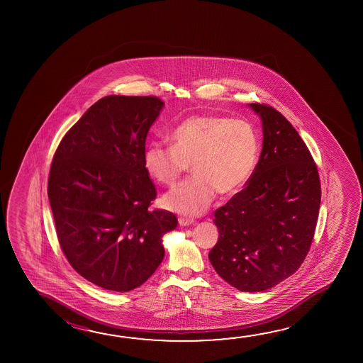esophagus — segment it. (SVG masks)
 <instances>
[{"label": "esophagus", "instance_id": "obj_1", "mask_svg": "<svg viewBox=\"0 0 363 363\" xmlns=\"http://www.w3.org/2000/svg\"><path fill=\"white\" fill-rule=\"evenodd\" d=\"M179 225L189 226L192 225L195 221L194 219H189V218H179Z\"/></svg>", "mask_w": 363, "mask_h": 363}]
</instances>
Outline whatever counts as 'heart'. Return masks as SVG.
<instances>
[{
	"label": "heart",
	"instance_id": "heart-1",
	"mask_svg": "<svg viewBox=\"0 0 363 363\" xmlns=\"http://www.w3.org/2000/svg\"><path fill=\"white\" fill-rule=\"evenodd\" d=\"M171 145L150 143L144 150L145 171L158 184L172 186L192 167L194 176L163 197L164 208L200 215L216 192L230 196L242 190L256 169L259 138L255 126L220 115H194L169 134Z\"/></svg>",
	"mask_w": 363,
	"mask_h": 363
}]
</instances>
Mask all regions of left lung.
<instances>
[{
	"label": "left lung",
	"instance_id": "8db88e82",
	"mask_svg": "<svg viewBox=\"0 0 363 363\" xmlns=\"http://www.w3.org/2000/svg\"><path fill=\"white\" fill-rule=\"evenodd\" d=\"M261 118V157L244 190L215 211V271L239 291L259 292L295 274L314 238L320 179L309 149L282 113L250 104Z\"/></svg>",
	"mask_w": 363,
	"mask_h": 363
}]
</instances>
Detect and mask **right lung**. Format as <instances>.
<instances>
[{
    "mask_svg": "<svg viewBox=\"0 0 363 363\" xmlns=\"http://www.w3.org/2000/svg\"><path fill=\"white\" fill-rule=\"evenodd\" d=\"M163 106L155 96H106L54 155L48 197L60 248L105 290L143 285L163 261V235L179 224L172 213L148 208L157 191L144 167L145 140Z\"/></svg>",
    "mask_w": 363,
    "mask_h": 363,
    "instance_id": "add662e5",
    "label": "right lung"
}]
</instances>
